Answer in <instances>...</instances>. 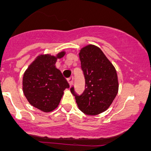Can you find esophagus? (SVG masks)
<instances>
[{"label": "esophagus", "instance_id": "esophagus-1", "mask_svg": "<svg viewBox=\"0 0 151 151\" xmlns=\"http://www.w3.org/2000/svg\"><path fill=\"white\" fill-rule=\"evenodd\" d=\"M73 80H74V77H69V78L67 79V81H68V84H69L70 86H71L73 84Z\"/></svg>", "mask_w": 151, "mask_h": 151}]
</instances>
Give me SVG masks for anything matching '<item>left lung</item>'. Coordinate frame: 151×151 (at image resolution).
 Returning a JSON list of instances; mask_svg holds the SVG:
<instances>
[{
	"label": "left lung",
	"instance_id": "8db88e82",
	"mask_svg": "<svg viewBox=\"0 0 151 151\" xmlns=\"http://www.w3.org/2000/svg\"><path fill=\"white\" fill-rule=\"evenodd\" d=\"M81 68L85 79V89L77 95L71 88L79 109L88 115L106 111L118 92L116 70L99 47L88 45L79 53Z\"/></svg>",
	"mask_w": 151,
	"mask_h": 151
}]
</instances>
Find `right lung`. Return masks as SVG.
I'll return each mask as SVG.
<instances>
[{
    "mask_svg": "<svg viewBox=\"0 0 151 151\" xmlns=\"http://www.w3.org/2000/svg\"><path fill=\"white\" fill-rule=\"evenodd\" d=\"M66 52L55 56L39 55L29 65L23 74L22 91L28 102L45 112H50L58 107L68 82L61 71L56 68L58 59L63 58Z\"/></svg>",
    "mask_w": 151,
    "mask_h": 151,
    "instance_id": "add662e5",
    "label": "right lung"
}]
</instances>
